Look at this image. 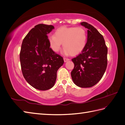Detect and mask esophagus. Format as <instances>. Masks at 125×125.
I'll return each mask as SVG.
<instances>
[{
  "label": "esophagus",
  "mask_w": 125,
  "mask_h": 125,
  "mask_svg": "<svg viewBox=\"0 0 125 125\" xmlns=\"http://www.w3.org/2000/svg\"><path fill=\"white\" fill-rule=\"evenodd\" d=\"M63 60H64V62H67L68 61L70 60V59H68V58H63Z\"/></svg>",
  "instance_id": "34e87169"
}]
</instances>
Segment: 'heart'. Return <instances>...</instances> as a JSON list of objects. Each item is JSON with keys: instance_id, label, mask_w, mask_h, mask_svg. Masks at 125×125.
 <instances>
[{"instance_id": "obj_1", "label": "heart", "mask_w": 125, "mask_h": 125, "mask_svg": "<svg viewBox=\"0 0 125 125\" xmlns=\"http://www.w3.org/2000/svg\"><path fill=\"white\" fill-rule=\"evenodd\" d=\"M50 46L55 52L61 49L62 43L66 54L77 55L83 50L87 42V34L81 27H62L55 31L54 35L48 37Z\"/></svg>"}]
</instances>
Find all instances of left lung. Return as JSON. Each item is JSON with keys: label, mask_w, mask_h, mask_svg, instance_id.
Instances as JSON below:
<instances>
[{"label": "left lung", "mask_w": 125, "mask_h": 125, "mask_svg": "<svg viewBox=\"0 0 125 125\" xmlns=\"http://www.w3.org/2000/svg\"><path fill=\"white\" fill-rule=\"evenodd\" d=\"M87 28V42L81 53L72 59L74 64L71 72L74 83L81 88H90L100 81L107 65V48L104 37L92 25L81 23Z\"/></svg>", "instance_id": "8db88e82"}]
</instances>
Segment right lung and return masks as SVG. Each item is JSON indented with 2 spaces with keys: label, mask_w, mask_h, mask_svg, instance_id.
Instances as JSON below:
<instances>
[{
  "label": "right lung",
  "mask_w": 125,
  "mask_h": 125,
  "mask_svg": "<svg viewBox=\"0 0 125 125\" xmlns=\"http://www.w3.org/2000/svg\"><path fill=\"white\" fill-rule=\"evenodd\" d=\"M53 29L52 25L38 24L28 33L21 45L20 60L23 77L40 90L53 87L57 71L64 62L50 46L47 35Z\"/></svg>",
  "instance_id": "obj_1"
}]
</instances>
